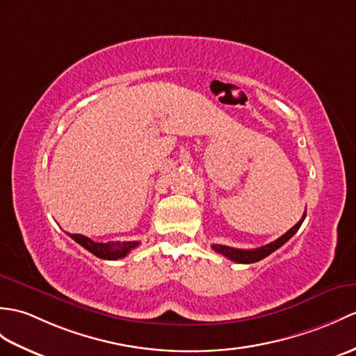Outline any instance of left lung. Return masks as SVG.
Wrapping results in <instances>:
<instances>
[{"instance_id": "8db88e82", "label": "left lung", "mask_w": 356, "mask_h": 356, "mask_svg": "<svg viewBox=\"0 0 356 356\" xmlns=\"http://www.w3.org/2000/svg\"><path fill=\"white\" fill-rule=\"evenodd\" d=\"M305 217H307V211L303 212V217L300 218V221L297 222V225H294L290 230H288L286 234H284L282 236L277 238L276 241H273V243H270L267 245L259 247V249L243 250V249H234V247L220 245V244H213L212 249L216 250L217 253L226 256V258H229L230 261L238 262V264H253V262H258V261H261L264 258H267V256L271 254L275 250H277L280 245H284L288 241V239H290L297 232V230H299V227L302 226Z\"/></svg>"}]
</instances>
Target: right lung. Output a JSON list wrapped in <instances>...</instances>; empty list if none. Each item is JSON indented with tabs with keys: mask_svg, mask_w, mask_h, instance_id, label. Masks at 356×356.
<instances>
[{
	"mask_svg": "<svg viewBox=\"0 0 356 356\" xmlns=\"http://www.w3.org/2000/svg\"><path fill=\"white\" fill-rule=\"evenodd\" d=\"M74 241L79 243L81 247H85L88 252L95 254L97 258L102 259H121L124 256H127L130 250H134L135 247L139 245V241H109V243H95L92 239L85 236V235H79V234H72L70 235Z\"/></svg>",
	"mask_w": 356,
	"mask_h": 356,
	"instance_id": "add662e5",
	"label": "right lung"
}]
</instances>
